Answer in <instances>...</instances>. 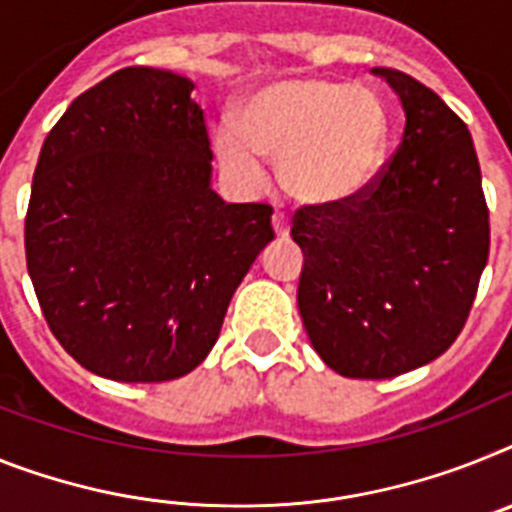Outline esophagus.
<instances>
[{
	"label": "esophagus",
	"mask_w": 512,
	"mask_h": 512,
	"mask_svg": "<svg viewBox=\"0 0 512 512\" xmlns=\"http://www.w3.org/2000/svg\"><path fill=\"white\" fill-rule=\"evenodd\" d=\"M289 218L283 216V213H273V231L276 236H289Z\"/></svg>",
	"instance_id": "34e87169"
}]
</instances>
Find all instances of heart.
<instances>
[{"instance_id":"heart-1","label":"heart","mask_w":512,"mask_h":512,"mask_svg":"<svg viewBox=\"0 0 512 512\" xmlns=\"http://www.w3.org/2000/svg\"><path fill=\"white\" fill-rule=\"evenodd\" d=\"M388 135V109L375 90L325 77H286L255 90L242 106L239 130L218 127L213 150L236 190L263 187L268 156L281 166L291 197L330 205L372 184Z\"/></svg>"}]
</instances>
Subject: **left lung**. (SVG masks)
I'll return each mask as SVG.
<instances>
[{
	"instance_id": "8db88e82",
	"label": "left lung",
	"mask_w": 512,
	"mask_h": 512,
	"mask_svg": "<svg viewBox=\"0 0 512 512\" xmlns=\"http://www.w3.org/2000/svg\"><path fill=\"white\" fill-rule=\"evenodd\" d=\"M406 130L367 190L304 205L291 236L304 252L299 315L330 369L385 380L429 364L466 325L489 257V210L471 132L406 72L375 67Z\"/></svg>"
}]
</instances>
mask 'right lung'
<instances>
[{
	"instance_id": "right-lung-1",
	"label": "right lung",
	"mask_w": 512,
	"mask_h": 512,
	"mask_svg": "<svg viewBox=\"0 0 512 512\" xmlns=\"http://www.w3.org/2000/svg\"><path fill=\"white\" fill-rule=\"evenodd\" d=\"M195 83L124 67L64 111L38 156L25 260L51 333L117 382L187 375L216 346L273 208L223 203Z\"/></svg>"
}]
</instances>
